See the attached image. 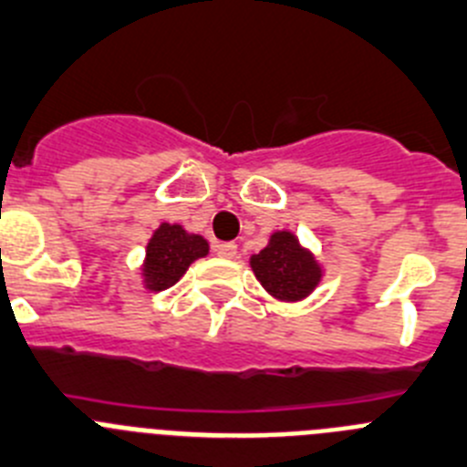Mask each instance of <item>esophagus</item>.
Instances as JSON below:
<instances>
[{"label":"esophagus","instance_id":"obj_1","mask_svg":"<svg viewBox=\"0 0 467 467\" xmlns=\"http://www.w3.org/2000/svg\"><path fill=\"white\" fill-rule=\"evenodd\" d=\"M216 254L225 260H233L237 255V244L234 242H221L216 244Z\"/></svg>","mask_w":467,"mask_h":467}]
</instances>
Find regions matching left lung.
Masks as SVG:
<instances>
[{
    "label": "left lung",
    "mask_w": 467,
    "mask_h": 467,
    "mask_svg": "<svg viewBox=\"0 0 467 467\" xmlns=\"http://www.w3.org/2000/svg\"><path fill=\"white\" fill-rule=\"evenodd\" d=\"M249 265L260 285L279 302L305 300L326 275L314 251L306 249L291 230L272 233L267 246L251 255Z\"/></svg>",
    "instance_id": "8db88e82"
}]
</instances>
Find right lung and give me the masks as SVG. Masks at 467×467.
I'll use <instances>...</instances> for the list:
<instances>
[{
  "label": "right lung",
  "instance_id": "obj_1",
  "mask_svg": "<svg viewBox=\"0 0 467 467\" xmlns=\"http://www.w3.org/2000/svg\"><path fill=\"white\" fill-rule=\"evenodd\" d=\"M209 254V242L202 234L188 233L179 223H161L146 244L141 263V284L146 291H167L182 279L197 258Z\"/></svg>",
  "mask_w": 467,
  "mask_h": 467
}]
</instances>
